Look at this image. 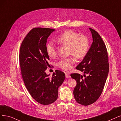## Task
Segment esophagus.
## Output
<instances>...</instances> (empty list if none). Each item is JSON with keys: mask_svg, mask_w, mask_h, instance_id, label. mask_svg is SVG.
Returning a JSON list of instances; mask_svg holds the SVG:
<instances>
[{"mask_svg": "<svg viewBox=\"0 0 121 121\" xmlns=\"http://www.w3.org/2000/svg\"><path fill=\"white\" fill-rule=\"evenodd\" d=\"M65 75H66V78L69 79V78H70V75H69V73H67H67L66 72V73H65Z\"/></svg>", "mask_w": 121, "mask_h": 121, "instance_id": "obj_1", "label": "esophagus"}]
</instances>
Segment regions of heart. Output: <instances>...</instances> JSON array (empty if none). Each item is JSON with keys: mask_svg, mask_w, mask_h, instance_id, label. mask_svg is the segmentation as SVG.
<instances>
[{"mask_svg": "<svg viewBox=\"0 0 121 121\" xmlns=\"http://www.w3.org/2000/svg\"><path fill=\"white\" fill-rule=\"evenodd\" d=\"M56 41L62 46H67L69 54L77 59H81L85 56L89 47V42L87 36L80 35L71 30L65 31L57 38ZM46 50L50 57L53 58L56 55L57 48L52 41L47 43ZM74 62L73 58H64L58 62L57 66L65 71H69Z\"/></svg>", "mask_w": 121, "mask_h": 121, "instance_id": "heart-1", "label": "heart"}]
</instances>
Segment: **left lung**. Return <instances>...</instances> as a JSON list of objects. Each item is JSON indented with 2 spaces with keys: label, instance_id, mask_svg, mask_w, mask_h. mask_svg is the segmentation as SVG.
Segmentation results:
<instances>
[{
  "label": "left lung",
  "instance_id": "left-lung-1",
  "mask_svg": "<svg viewBox=\"0 0 121 121\" xmlns=\"http://www.w3.org/2000/svg\"><path fill=\"white\" fill-rule=\"evenodd\" d=\"M89 29L93 43L82 61L76 67L84 74H71L77 82L73 91L75 99L84 106L90 105L99 99L109 70L108 52L103 40L97 31L91 28Z\"/></svg>",
  "mask_w": 121,
  "mask_h": 121
}]
</instances>
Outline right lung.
<instances>
[{
  "label": "right lung",
  "mask_w": 121,
  "mask_h": 121,
  "mask_svg": "<svg viewBox=\"0 0 121 121\" xmlns=\"http://www.w3.org/2000/svg\"><path fill=\"white\" fill-rule=\"evenodd\" d=\"M55 30L47 28L31 29L22 41L19 53L21 75L31 96L39 103L47 105L58 98V89L65 75L56 70L51 77L45 71L49 65L46 45L47 39Z\"/></svg>",
  "instance_id": "1"
}]
</instances>
